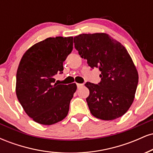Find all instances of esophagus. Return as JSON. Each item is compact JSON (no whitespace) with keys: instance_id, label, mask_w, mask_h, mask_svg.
I'll use <instances>...</instances> for the list:
<instances>
[{"instance_id":"34e87169","label":"esophagus","mask_w":153,"mask_h":153,"mask_svg":"<svg viewBox=\"0 0 153 153\" xmlns=\"http://www.w3.org/2000/svg\"><path fill=\"white\" fill-rule=\"evenodd\" d=\"M77 86H78V88H79L83 86V84H81V83H77Z\"/></svg>"}]
</instances>
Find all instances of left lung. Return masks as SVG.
I'll use <instances>...</instances> for the list:
<instances>
[{"label": "left lung", "mask_w": 153, "mask_h": 153, "mask_svg": "<svg viewBox=\"0 0 153 153\" xmlns=\"http://www.w3.org/2000/svg\"><path fill=\"white\" fill-rule=\"evenodd\" d=\"M75 47L91 68H99L101 82H86V99L94 117L113 120L127 111L134 101L138 72L126 48L106 33L82 34L74 37Z\"/></svg>", "instance_id": "8db88e82"}]
</instances>
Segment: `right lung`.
<instances>
[{"label":"right lung","mask_w":153,"mask_h":153,"mask_svg":"<svg viewBox=\"0 0 153 153\" xmlns=\"http://www.w3.org/2000/svg\"><path fill=\"white\" fill-rule=\"evenodd\" d=\"M73 48V37L47 38L26 51L16 73V94L26 114L34 122L51 125L64 119L77 89L75 83H54L63 62Z\"/></svg>","instance_id":"obj_1"}]
</instances>
